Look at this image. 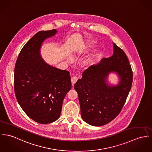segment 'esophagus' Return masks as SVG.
Instances as JSON below:
<instances>
[{
    "label": "esophagus",
    "mask_w": 152,
    "mask_h": 152,
    "mask_svg": "<svg viewBox=\"0 0 152 152\" xmlns=\"http://www.w3.org/2000/svg\"><path fill=\"white\" fill-rule=\"evenodd\" d=\"M77 80H78V77L76 76H73L71 77V82H72V86L76 83V82L77 81Z\"/></svg>",
    "instance_id": "obj_1"
}]
</instances>
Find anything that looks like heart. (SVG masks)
Instances as JSON below:
<instances>
[{
    "mask_svg": "<svg viewBox=\"0 0 152 152\" xmlns=\"http://www.w3.org/2000/svg\"><path fill=\"white\" fill-rule=\"evenodd\" d=\"M90 62H91V61H90V59H86V60H85V61H84V64L85 65H88V64H90Z\"/></svg>",
    "mask_w": 152,
    "mask_h": 152,
    "instance_id": "b5f03b06",
    "label": "heart"
}]
</instances>
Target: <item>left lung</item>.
<instances>
[{"instance_id":"left-lung-1","label":"left lung","mask_w":152,"mask_h":152,"mask_svg":"<svg viewBox=\"0 0 152 152\" xmlns=\"http://www.w3.org/2000/svg\"><path fill=\"white\" fill-rule=\"evenodd\" d=\"M113 54L82 73L75 84L83 120L94 126H104L117 117L130 91L133 73L124 51L113 43ZM115 72L121 81L116 86L106 83L109 72Z\"/></svg>"}]
</instances>
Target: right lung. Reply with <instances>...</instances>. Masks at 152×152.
Listing matches in <instances>:
<instances>
[{
  "mask_svg": "<svg viewBox=\"0 0 152 152\" xmlns=\"http://www.w3.org/2000/svg\"><path fill=\"white\" fill-rule=\"evenodd\" d=\"M56 33V29L37 32L22 48L15 65L17 101L27 116L40 124L58 118L64 99L72 87L69 72L48 65L40 55L43 41Z\"/></svg>",
  "mask_w": 152,
  "mask_h": 152,
  "instance_id": "right-lung-1",
  "label": "right lung"
}]
</instances>
